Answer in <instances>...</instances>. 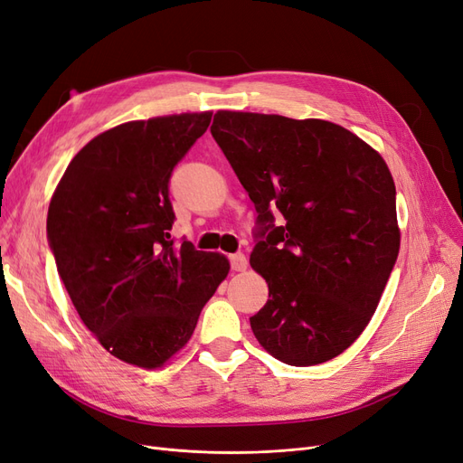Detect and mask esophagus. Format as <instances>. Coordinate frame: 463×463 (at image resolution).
<instances>
[{"label":"esophagus","instance_id":"34e87169","mask_svg":"<svg viewBox=\"0 0 463 463\" xmlns=\"http://www.w3.org/2000/svg\"><path fill=\"white\" fill-rule=\"evenodd\" d=\"M230 266L233 271H245L249 262H247V256L243 252H235L230 256Z\"/></svg>","mask_w":463,"mask_h":463}]
</instances>
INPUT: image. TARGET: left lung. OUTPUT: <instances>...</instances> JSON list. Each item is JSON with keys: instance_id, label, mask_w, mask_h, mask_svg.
Returning <instances> with one entry per match:
<instances>
[{"instance_id": "left-lung-1", "label": "left lung", "mask_w": 463, "mask_h": 463, "mask_svg": "<svg viewBox=\"0 0 463 463\" xmlns=\"http://www.w3.org/2000/svg\"><path fill=\"white\" fill-rule=\"evenodd\" d=\"M211 133L258 213L250 266L269 300L250 317L256 340L292 366L335 359L374 316L397 260L390 169L323 119L222 109Z\"/></svg>"}]
</instances>
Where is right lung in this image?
I'll use <instances>...</instances> for the list:
<instances>
[{
  "mask_svg": "<svg viewBox=\"0 0 463 463\" xmlns=\"http://www.w3.org/2000/svg\"><path fill=\"white\" fill-rule=\"evenodd\" d=\"M211 112L118 125L73 157L54 192L47 239L85 326L114 357L157 368L192 338L226 279L224 256L171 239L169 182Z\"/></svg>",
  "mask_w": 463,
  "mask_h": 463,
  "instance_id": "add662e5",
  "label": "right lung"
}]
</instances>
